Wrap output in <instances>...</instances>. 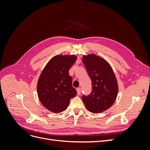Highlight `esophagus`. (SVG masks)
Here are the masks:
<instances>
[{
  "instance_id": "obj_1",
  "label": "esophagus",
  "mask_w": 150,
  "mask_h": 150,
  "mask_svg": "<svg viewBox=\"0 0 150 150\" xmlns=\"http://www.w3.org/2000/svg\"><path fill=\"white\" fill-rule=\"evenodd\" d=\"M81 89L80 88H77V93H78V95L81 94Z\"/></svg>"
}]
</instances>
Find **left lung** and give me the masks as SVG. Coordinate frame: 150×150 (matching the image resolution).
Listing matches in <instances>:
<instances>
[{
  "instance_id": "1",
  "label": "left lung",
  "mask_w": 150,
  "mask_h": 150,
  "mask_svg": "<svg viewBox=\"0 0 150 150\" xmlns=\"http://www.w3.org/2000/svg\"><path fill=\"white\" fill-rule=\"evenodd\" d=\"M83 62L91 80L92 91L82 99L87 110L99 113L110 108L115 103L117 92V80L106 61L95 54L84 56Z\"/></svg>"
}]
</instances>
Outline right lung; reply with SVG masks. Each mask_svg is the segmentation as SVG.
I'll use <instances>...</instances> for the list:
<instances>
[{
    "label": "right lung",
    "instance_id": "obj_1",
    "mask_svg": "<svg viewBox=\"0 0 150 150\" xmlns=\"http://www.w3.org/2000/svg\"><path fill=\"white\" fill-rule=\"evenodd\" d=\"M75 56L58 55L52 57L44 67L38 83L40 103L47 110L58 113L68 107L77 94L72 87L69 70L76 61Z\"/></svg>",
    "mask_w": 150,
    "mask_h": 150
}]
</instances>
